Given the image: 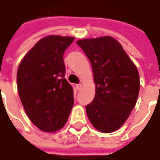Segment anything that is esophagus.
Returning a JSON list of instances; mask_svg holds the SVG:
<instances>
[{"instance_id":"esophagus-1","label":"esophagus","mask_w":160,"mask_h":160,"mask_svg":"<svg viewBox=\"0 0 160 160\" xmlns=\"http://www.w3.org/2000/svg\"><path fill=\"white\" fill-rule=\"evenodd\" d=\"M75 88H76V89L77 90H80L81 89V88H82V84H78V85H76V86H75Z\"/></svg>"}]
</instances>
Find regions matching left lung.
<instances>
[{
	"label": "left lung",
	"instance_id": "obj_1",
	"mask_svg": "<svg viewBox=\"0 0 160 160\" xmlns=\"http://www.w3.org/2000/svg\"><path fill=\"white\" fill-rule=\"evenodd\" d=\"M89 59L96 84L93 101L87 105L92 125L102 132L118 130L135 106L139 72L122 45L110 36L76 42Z\"/></svg>",
	"mask_w": 160,
	"mask_h": 160
}]
</instances>
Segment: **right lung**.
I'll return each instance as SVG.
<instances>
[{"label": "right lung", "mask_w": 160, "mask_h": 160, "mask_svg": "<svg viewBox=\"0 0 160 160\" xmlns=\"http://www.w3.org/2000/svg\"><path fill=\"white\" fill-rule=\"evenodd\" d=\"M72 37L48 36L21 61L17 90L29 120L43 132L60 130L73 106V89L65 76L63 53Z\"/></svg>", "instance_id": "obj_1"}]
</instances>
